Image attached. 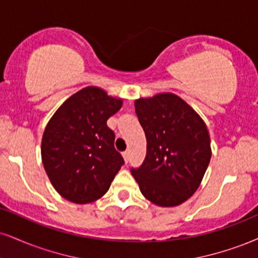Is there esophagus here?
I'll list each match as a JSON object with an SVG mask.
<instances>
[{
	"label": "esophagus",
	"mask_w": 258,
	"mask_h": 258,
	"mask_svg": "<svg viewBox=\"0 0 258 258\" xmlns=\"http://www.w3.org/2000/svg\"><path fill=\"white\" fill-rule=\"evenodd\" d=\"M122 156H123V160H125V162H127V161H128V157H130V153L128 151H123Z\"/></svg>",
	"instance_id": "1"
}]
</instances>
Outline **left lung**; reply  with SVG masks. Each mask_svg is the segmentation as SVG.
<instances>
[{
    "label": "left lung",
    "mask_w": 258,
    "mask_h": 258,
    "mask_svg": "<svg viewBox=\"0 0 258 258\" xmlns=\"http://www.w3.org/2000/svg\"><path fill=\"white\" fill-rule=\"evenodd\" d=\"M135 108L147 138V156L138 169H131L132 175L155 206H180L200 187L210 162L206 122L172 92L136 99Z\"/></svg>",
    "instance_id": "1"
}]
</instances>
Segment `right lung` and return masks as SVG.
I'll use <instances>...</instances> for the list:
<instances>
[{
    "label": "right lung",
    "mask_w": 258,
    "mask_h": 258,
    "mask_svg": "<svg viewBox=\"0 0 258 258\" xmlns=\"http://www.w3.org/2000/svg\"><path fill=\"white\" fill-rule=\"evenodd\" d=\"M98 86H86L62 103L46 123L40 154L51 185L77 204L97 201L109 190L123 159L107 120L122 107Z\"/></svg>",
    "instance_id": "add662e5"
}]
</instances>
